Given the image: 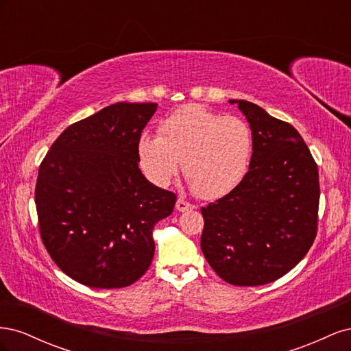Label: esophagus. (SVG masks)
Segmentation results:
<instances>
[{"label":"esophagus","mask_w":351,"mask_h":351,"mask_svg":"<svg viewBox=\"0 0 351 351\" xmlns=\"http://www.w3.org/2000/svg\"><path fill=\"white\" fill-rule=\"evenodd\" d=\"M176 208H177V210H180V212H186V210H190V209H195V205L189 204V202H186V200H183V199H178L177 204H176Z\"/></svg>","instance_id":"1"}]
</instances>
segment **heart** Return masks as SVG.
Segmentation results:
<instances>
[{
    "instance_id": "obj_1",
    "label": "heart",
    "mask_w": 351,
    "mask_h": 351,
    "mask_svg": "<svg viewBox=\"0 0 351 351\" xmlns=\"http://www.w3.org/2000/svg\"><path fill=\"white\" fill-rule=\"evenodd\" d=\"M252 146L246 121L190 104L167 117L159 136L141 137L139 158L146 176L161 187L173 182L183 161L184 177L195 192L217 199L246 176Z\"/></svg>"
}]
</instances>
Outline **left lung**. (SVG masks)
Returning <instances> with one entry per match:
<instances>
[{"label": "left lung", "instance_id": "obj_1", "mask_svg": "<svg viewBox=\"0 0 351 351\" xmlns=\"http://www.w3.org/2000/svg\"><path fill=\"white\" fill-rule=\"evenodd\" d=\"M252 130L253 154L240 184L202 208L200 247L228 284L277 281L309 252L317 231L319 174L294 127L259 105L234 101Z\"/></svg>", "mask_w": 351, "mask_h": 351}]
</instances>
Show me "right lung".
<instances>
[{"mask_svg": "<svg viewBox=\"0 0 351 351\" xmlns=\"http://www.w3.org/2000/svg\"><path fill=\"white\" fill-rule=\"evenodd\" d=\"M158 104L117 102L73 123L39 165L35 204L40 239L70 278L123 289L151 267L152 230L177 196L147 182L139 141Z\"/></svg>", "mask_w": 351, "mask_h": 351, "instance_id": "1", "label": "right lung"}]
</instances>
